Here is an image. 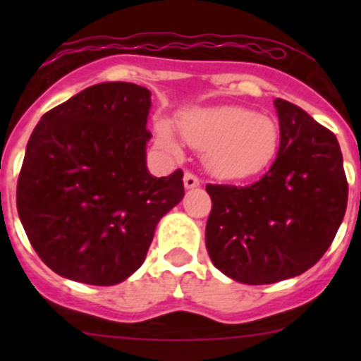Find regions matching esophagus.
<instances>
[{"mask_svg": "<svg viewBox=\"0 0 361 361\" xmlns=\"http://www.w3.org/2000/svg\"><path fill=\"white\" fill-rule=\"evenodd\" d=\"M183 183H185V188H195L201 185V180H199L197 176H195L194 173H190V171H187L183 176Z\"/></svg>", "mask_w": 361, "mask_h": 361, "instance_id": "1", "label": "esophagus"}]
</instances>
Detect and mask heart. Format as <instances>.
I'll return each instance as SVG.
<instances>
[{"label":"heart","mask_w":361,"mask_h":361,"mask_svg":"<svg viewBox=\"0 0 361 361\" xmlns=\"http://www.w3.org/2000/svg\"><path fill=\"white\" fill-rule=\"evenodd\" d=\"M176 127L188 147L202 152L206 169L221 180H250L265 173L281 145L272 116L243 106L187 110L178 116ZM155 141L167 154L180 155V141L166 120L155 123Z\"/></svg>","instance_id":"b5f03b06"}]
</instances>
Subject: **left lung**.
<instances>
[{
  "mask_svg": "<svg viewBox=\"0 0 361 361\" xmlns=\"http://www.w3.org/2000/svg\"><path fill=\"white\" fill-rule=\"evenodd\" d=\"M281 145L248 187L207 185L206 248L214 267L246 285H271L311 269L330 248L348 206L336 134L297 104L276 99Z\"/></svg>",
  "mask_w": 361,
  "mask_h": 361,
  "instance_id": "8db88e82",
  "label": "left lung"
}]
</instances>
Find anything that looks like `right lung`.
<instances>
[{
    "label": "right lung",
    "instance_id": "obj_1",
    "mask_svg": "<svg viewBox=\"0 0 361 361\" xmlns=\"http://www.w3.org/2000/svg\"><path fill=\"white\" fill-rule=\"evenodd\" d=\"M152 92L127 82L82 90L42 116L25 148L17 211L63 278L110 286L145 262L159 220L183 199V171L147 169Z\"/></svg>",
    "mask_w": 361,
    "mask_h": 361
}]
</instances>
